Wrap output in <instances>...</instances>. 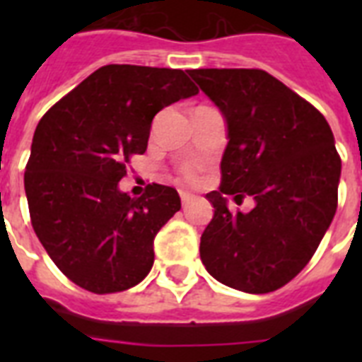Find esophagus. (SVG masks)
<instances>
[{
	"instance_id": "obj_1",
	"label": "esophagus",
	"mask_w": 362,
	"mask_h": 362,
	"mask_svg": "<svg viewBox=\"0 0 362 362\" xmlns=\"http://www.w3.org/2000/svg\"><path fill=\"white\" fill-rule=\"evenodd\" d=\"M180 199H182V204L186 206V204L189 203V201H192V199H193V195L189 192H180Z\"/></svg>"
}]
</instances>
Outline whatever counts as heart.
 <instances>
[{
    "instance_id": "heart-1",
    "label": "heart",
    "mask_w": 362,
    "mask_h": 362,
    "mask_svg": "<svg viewBox=\"0 0 362 362\" xmlns=\"http://www.w3.org/2000/svg\"><path fill=\"white\" fill-rule=\"evenodd\" d=\"M197 169H199L197 163H187L186 167H184V176H186L187 180H193V178L197 176Z\"/></svg>"
}]
</instances>
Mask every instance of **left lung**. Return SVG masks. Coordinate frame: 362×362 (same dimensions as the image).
Returning <instances> with one entry per match:
<instances>
[{
    "mask_svg": "<svg viewBox=\"0 0 362 362\" xmlns=\"http://www.w3.org/2000/svg\"><path fill=\"white\" fill-rule=\"evenodd\" d=\"M227 124L221 186L206 193L214 216L201 261L216 280L270 293L308 264L338 204L342 161L325 116L261 69L187 71ZM254 199L233 215L226 197Z\"/></svg>",
    "mask_w": 362,
    "mask_h": 362,
    "instance_id": "1",
    "label": "left lung"
}]
</instances>
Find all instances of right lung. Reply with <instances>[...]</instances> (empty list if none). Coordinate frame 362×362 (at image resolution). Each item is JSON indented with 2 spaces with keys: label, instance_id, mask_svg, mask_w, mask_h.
<instances>
[{
  "label": "right lung",
  "instance_id": "obj_1",
  "mask_svg": "<svg viewBox=\"0 0 362 362\" xmlns=\"http://www.w3.org/2000/svg\"><path fill=\"white\" fill-rule=\"evenodd\" d=\"M186 71L105 65L37 124L24 187L31 226L56 267L82 289L125 291L146 278L153 238L180 210L175 187L120 192L131 156L144 153L153 116L197 95Z\"/></svg>",
  "mask_w": 362,
  "mask_h": 362
}]
</instances>
